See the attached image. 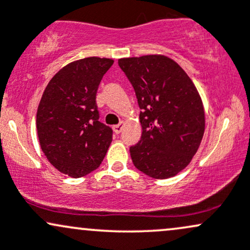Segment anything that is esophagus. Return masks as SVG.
I'll list each match as a JSON object with an SVG mask.
<instances>
[{"mask_svg":"<svg viewBox=\"0 0 250 250\" xmlns=\"http://www.w3.org/2000/svg\"><path fill=\"white\" fill-rule=\"evenodd\" d=\"M122 128H123V122H120L119 125H114L113 129H114V133L115 134H120L122 131Z\"/></svg>","mask_w":250,"mask_h":250,"instance_id":"esophagus-1","label":"esophagus"}]
</instances>
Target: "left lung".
Returning a JSON list of instances; mask_svg holds the SVG:
<instances>
[{
	"mask_svg": "<svg viewBox=\"0 0 250 250\" xmlns=\"http://www.w3.org/2000/svg\"><path fill=\"white\" fill-rule=\"evenodd\" d=\"M141 109L134 166L154 179L173 177L191 161L205 133L202 101L186 71L166 56L119 60Z\"/></svg>",
	"mask_w": 250,
	"mask_h": 250,
	"instance_id": "8db88e82",
	"label": "left lung"
}]
</instances>
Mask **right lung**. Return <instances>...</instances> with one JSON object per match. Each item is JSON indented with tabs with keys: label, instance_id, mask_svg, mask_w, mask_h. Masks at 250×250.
<instances>
[{
	"label": "right lung",
	"instance_id": "obj_1",
	"mask_svg": "<svg viewBox=\"0 0 250 250\" xmlns=\"http://www.w3.org/2000/svg\"><path fill=\"white\" fill-rule=\"evenodd\" d=\"M110 59L69 63L48 83L36 115L37 135L48 161L63 174L82 177L100 167L113 129L100 122L96 93Z\"/></svg>",
	"mask_w": 250,
	"mask_h": 250
}]
</instances>
